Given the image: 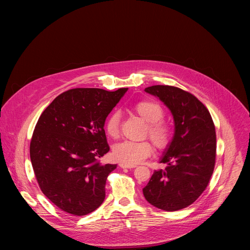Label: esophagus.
Masks as SVG:
<instances>
[{
  "instance_id": "1",
  "label": "esophagus",
  "mask_w": 250,
  "mask_h": 250,
  "mask_svg": "<svg viewBox=\"0 0 250 250\" xmlns=\"http://www.w3.org/2000/svg\"><path fill=\"white\" fill-rule=\"evenodd\" d=\"M120 166L122 168H127V169H132V168H135L136 165H130V164H125V163H120Z\"/></svg>"
}]
</instances>
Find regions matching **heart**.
Wrapping results in <instances>:
<instances>
[{
  "label": "heart",
  "instance_id": "heart-1",
  "mask_svg": "<svg viewBox=\"0 0 250 250\" xmlns=\"http://www.w3.org/2000/svg\"><path fill=\"white\" fill-rule=\"evenodd\" d=\"M134 110L141 116L147 125L146 136H149L156 149L164 150L169 147L173 139L172 128L167 124L161 122L165 115V111L161 104L153 100H142L135 104ZM105 132L112 138L116 139L121 133V114L118 111L111 112L105 122ZM153 153V147L148 141L132 142L125 141L116 145L112 149L114 159L125 164H138Z\"/></svg>",
  "mask_w": 250,
  "mask_h": 250
}]
</instances>
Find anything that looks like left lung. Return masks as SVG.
I'll use <instances>...</instances> for the list:
<instances>
[{"label": "left lung", "instance_id": "obj_1", "mask_svg": "<svg viewBox=\"0 0 250 250\" xmlns=\"http://www.w3.org/2000/svg\"><path fill=\"white\" fill-rule=\"evenodd\" d=\"M145 91L171 111L175 127L160 160L167 166L154 171L143 193L156 208L178 211L198 200L211 179L216 162L215 125L208 108L189 92L167 85Z\"/></svg>", "mask_w": 250, "mask_h": 250}]
</instances>
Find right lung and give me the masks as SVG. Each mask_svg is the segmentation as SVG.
<instances>
[{
  "mask_svg": "<svg viewBox=\"0 0 250 250\" xmlns=\"http://www.w3.org/2000/svg\"><path fill=\"white\" fill-rule=\"evenodd\" d=\"M127 88H76L60 94L42 113L30 142L38 186L63 212L85 216L101 206L116 164H101L109 151L104 124Z\"/></svg>",
  "mask_w": 250,
  "mask_h": 250,
  "instance_id": "right-lung-1",
  "label": "right lung"
}]
</instances>
